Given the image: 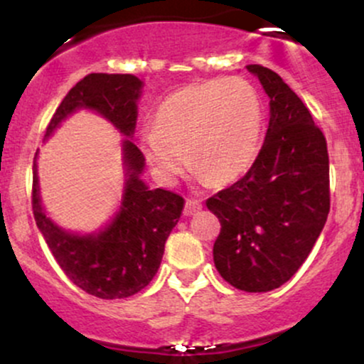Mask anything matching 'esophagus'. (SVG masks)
I'll list each match as a JSON object with an SVG mask.
<instances>
[{
	"instance_id": "obj_1",
	"label": "esophagus",
	"mask_w": 364,
	"mask_h": 364,
	"mask_svg": "<svg viewBox=\"0 0 364 364\" xmlns=\"http://www.w3.org/2000/svg\"><path fill=\"white\" fill-rule=\"evenodd\" d=\"M198 210H202V203H200L198 200H195V198H188L186 203H185V215L186 217L195 215Z\"/></svg>"
}]
</instances>
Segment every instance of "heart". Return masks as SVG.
I'll return each instance as SVG.
<instances>
[{"instance_id": "obj_1", "label": "heart", "mask_w": 364, "mask_h": 364, "mask_svg": "<svg viewBox=\"0 0 364 364\" xmlns=\"http://www.w3.org/2000/svg\"><path fill=\"white\" fill-rule=\"evenodd\" d=\"M263 111L260 95L241 77L215 78L183 87L162 101L156 127L141 133L150 168L173 181L188 164L220 186L250 171L260 152Z\"/></svg>"}]
</instances>
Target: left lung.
Returning <instances> with one entry per match:
<instances>
[{
	"label": "left lung",
	"mask_w": 364,
	"mask_h": 364,
	"mask_svg": "<svg viewBox=\"0 0 364 364\" xmlns=\"http://www.w3.org/2000/svg\"><path fill=\"white\" fill-rule=\"evenodd\" d=\"M246 70L270 99L265 141L248 173L207 207L220 220L215 269L236 289L267 292L298 272L327 223L328 152L291 87L265 66Z\"/></svg>",
	"instance_id": "1"
}]
</instances>
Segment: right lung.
Returning <instances> with one entry per match:
<instances>
[{"instance_id":"right-lung-1","label":"right lung","mask_w":364,"mask_h":364,"mask_svg":"<svg viewBox=\"0 0 364 364\" xmlns=\"http://www.w3.org/2000/svg\"><path fill=\"white\" fill-rule=\"evenodd\" d=\"M144 82L135 75L90 73L63 99L44 139L73 112L87 109L109 121L121 135L124 186L112 219L95 232H72L58 225L41 202L34 157L32 210L36 224L66 277L89 294L119 299L149 286L161 265L164 245L181 217L185 200L173 191L150 190L141 179L145 157L133 144Z\"/></svg>"}]
</instances>
